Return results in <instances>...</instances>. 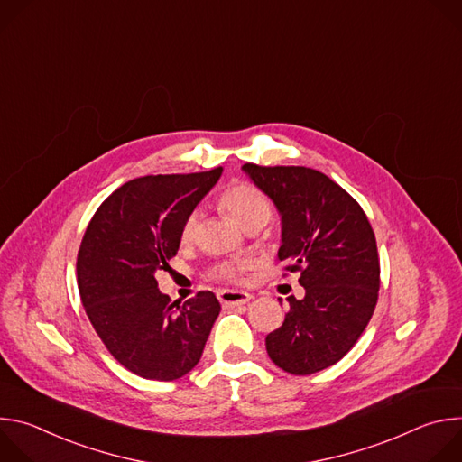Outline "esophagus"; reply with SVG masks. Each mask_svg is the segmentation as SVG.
<instances>
[{"label": "esophagus", "instance_id": "obj_1", "mask_svg": "<svg viewBox=\"0 0 462 462\" xmlns=\"http://www.w3.org/2000/svg\"><path fill=\"white\" fill-rule=\"evenodd\" d=\"M217 298L223 305H245L252 300V294L245 291H230V289H221L217 292Z\"/></svg>", "mask_w": 462, "mask_h": 462}]
</instances>
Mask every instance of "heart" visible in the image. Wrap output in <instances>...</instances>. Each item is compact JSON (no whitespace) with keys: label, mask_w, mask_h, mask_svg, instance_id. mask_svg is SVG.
I'll return each instance as SVG.
<instances>
[{"label":"heart","mask_w":462,"mask_h":462,"mask_svg":"<svg viewBox=\"0 0 462 462\" xmlns=\"http://www.w3.org/2000/svg\"><path fill=\"white\" fill-rule=\"evenodd\" d=\"M221 205L245 230H252L255 226L261 228L271 219V214H273L269 197L250 182H236L228 186L221 195ZM197 225H199V214L191 212L180 228V239L184 243H189L195 237ZM250 267H252L250 261L223 263V265H219L214 271V274L219 280L241 282L243 274L250 271Z\"/></svg>","instance_id":"b5f03b06"}]
</instances>
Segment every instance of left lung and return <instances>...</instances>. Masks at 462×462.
Returning <instances> with one entry per match:
<instances>
[{
	"instance_id": "obj_1",
	"label": "left lung",
	"mask_w": 462,
	"mask_h": 462,
	"mask_svg": "<svg viewBox=\"0 0 462 462\" xmlns=\"http://www.w3.org/2000/svg\"><path fill=\"white\" fill-rule=\"evenodd\" d=\"M282 216L278 259L300 273L305 296L289 298L280 328L267 335L271 360L312 374L344 358L369 323L380 287L373 228L335 180L303 166L241 168ZM282 301V300H280Z\"/></svg>"
}]
</instances>
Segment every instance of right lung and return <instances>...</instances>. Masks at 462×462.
<instances>
[{
  "instance_id": "1",
  "label": "right lung",
  "mask_w": 462,
  "mask_h": 462,
  "mask_svg": "<svg viewBox=\"0 0 462 462\" xmlns=\"http://www.w3.org/2000/svg\"><path fill=\"white\" fill-rule=\"evenodd\" d=\"M223 168L148 175L115 189L93 216L77 261L80 298L107 351L148 380H177L201 360L221 305L214 292L170 301L155 274L180 245L186 217Z\"/></svg>"
}]
</instances>
